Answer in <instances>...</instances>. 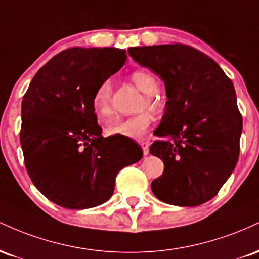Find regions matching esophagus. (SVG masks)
I'll use <instances>...</instances> for the list:
<instances>
[{
  "label": "esophagus",
  "mask_w": 259,
  "mask_h": 259,
  "mask_svg": "<svg viewBox=\"0 0 259 259\" xmlns=\"http://www.w3.org/2000/svg\"><path fill=\"white\" fill-rule=\"evenodd\" d=\"M140 146H141L142 151H144V156H147L148 153H150V142L146 141V140H141V141L139 142Z\"/></svg>",
  "instance_id": "obj_1"
}]
</instances>
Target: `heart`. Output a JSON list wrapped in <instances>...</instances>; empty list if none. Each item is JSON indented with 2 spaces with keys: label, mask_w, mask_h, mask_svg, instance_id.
<instances>
[{
  "label": "heart",
  "mask_w": 259,
  "mask_h": 259,
  "mask_svg": "<svg viewBox=\"0 0 259 259\" xmlns=\"http://www.w3.org/2000/svg\"><path fill=\"white\" fill-rule=\"evenodd\" d=\"M133 81L142 92L147 95L142 103L140 111L148 108L153 113L160 111L159 101L153 96L158 90V81L152 74L147 72H134L132 74ZM112 92H113V81L111 78L105 79L95 90L94 97H92V107L100 120L105 121L107 118L112 115ZM153 121L152 113L148 111L141 112L139 114L133 115L129 118H115L108 125L106 126V134L108 136L114 138H127V139H141L146 134Z\"/></svg>",
  "instance_id": "heart-1"
}]
</instances>
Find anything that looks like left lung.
Listing matches in <instances>:
<instances>
[{"instance_id": "left-lung-1", "label": "left lung", "mask_w": 259, "mask_h": 259, "mask_svg": "<svg viewBox=\"0 0 259 259\" xmlns=\"http://www.w3.org/2000/svg\"><path fill=\"white\" fill-rule=\"evenodd\" d=\"M136 63L164 81L165 112L150 152L164 163L151 184L164 203L200 206L212 200L239 159L242 117L234 84L208 56L185 45L130 47Z\"/></svg>"}]
</instances>
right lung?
Here are the masks:
<instances>
[{
	"label": "right lung",
	"mask_w": 259,
	"mask_h": 259,
	"mask_svg": "<svg viewBox=\"0 0 259 259\" xmlns=\"http://www.w3.org/2000/svg\"><path fill=\"white\" fill-rule=\"evenodd\" d=\"M126 61L125 50L73 47L37 70L22 102L26 170L45 197L69 209L100 206L120 169L142 158L138 145L103 138L92 107L100 82ZM130 142V141H129Z\"/></svg>",
	"instance_id": "right-lung-1"
}]
</instances>
